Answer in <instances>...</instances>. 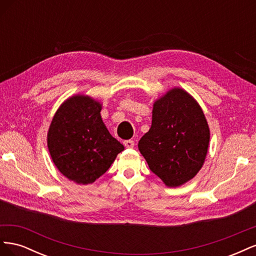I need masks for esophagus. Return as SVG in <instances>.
<instances>
[{
  "label": "esophagus",
  "mask_w": 256,
  "mask_h": 256,
  "mask_svg": "<svg viewBox=\"0 0 256 256\" xmlns=\"http://www.w3.org/2000/svg\"><path fill=\"white\" fill-rule=\"evenodd\" d=\"M124 145H125L127 148H132V147L134 146V142L132 140H126V141H124Z\"/></svg>",
  "instance_id": "1"
}]
</instances>
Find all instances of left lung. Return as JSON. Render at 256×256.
<instances>
[{
	"label": "left lung",
	"instance_id": "obj_1",
	"mask_svg": "<svg viewBox=\"0 0 256 256\" xmlns=\"http://www.w3.org/2000/svg\"><path fill=\"white\" fill-rule=\"evenodd\" d=\"M209 138L202 108L189 92L174 88L154 102L150 129L138 146L154 174L168 187H180L202 168Z\"/></svg>",
	"mask_w": 256,
	"mask_h": 256
}]
</instances>
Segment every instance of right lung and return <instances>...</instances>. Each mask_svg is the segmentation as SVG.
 <instances>
[{
	"label": "right lung",
	"instance_id": "add662e5",
	"mask_svg": "<svg viewBox=\"0 0 256 256\" xmlns=\"http://www.w3.org/2000/svg\"><path fill=\"white\" fill-rule=\"evenodd\" d=\"M102 106L90 96L74 95L60 104L49 127L47 143L53 164L76 184L94 182L124 150L104 124Z\"/></svg>",
	"mask_w": 256,
	"mask_h": 256
}]
</instances>
